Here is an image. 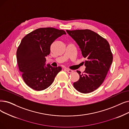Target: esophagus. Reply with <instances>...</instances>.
<instances>
[{
    "label": "esophagus",
    "instance_id": "1",
    "mask_svg": "<svg viewBox=\"0 0 129 129\" xmlns=\"http://www.w3.org/2000/svg\"><path fill=\"white\" fill-rule=\"evenodd\" d=\"M66 71L68 72V73H72L73 72V71L72 70H70V69H66Z\"/></svg>",
    "mask_w": 129,
    "mask_h": 129
}]
</instances>
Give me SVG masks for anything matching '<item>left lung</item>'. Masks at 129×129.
<instances>
[{
  "instance_id": "1",
  "label": "left lung",
  "mask_w": 129,
  "mask_h": 129,
  "mask_svg": "<svg viewBox=\"0 0 129 129\" xmlns=\"http://www.w3.org/2000/svg\"><path fill=\"white\" fill-rule=\"evenodd\" d=\"M80 46L85 61V70L73 83L77 91L91 93L101 85L113 61V55L109 42L98 34L89 29L66 30Z\"/></svg>"
}]
</instances>
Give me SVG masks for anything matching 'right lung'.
Masks as SVG:
<instances>
[{"mask_svg": "<svg viewBox=\"0 0 129 129\" xmlns=\"http://www.w3.org/2000/svg\"><path fill=\"white\" fill-rule=\"evenodd\" d=\"M66 33L52 27L40 28L27 34L17 51V60L25 83L36 91H42L53 83L61 70L60 66H45V56L54 41Z\"/></svg>", "mask_w": 129, "mask_h": 129, "instance_id": "right-lung-1", "label": "right lung"}]
</instances>
